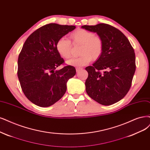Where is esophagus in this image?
<instances>
[{"label":"esophagus","instance_id":"esophagus-1","mask_svg":"<svg viewBox=\"0 0 150 150\" xmlns=\"http://www.w3.org/2000/svg\"><path fill=\"white\" fill-rule=\"evenodd\" d=\"M83 70V69H82V68H81V67H78V68H76V72H79V71H80V70Z\"/></svg>","mask_w":150,"mask_h":150}]
</instances>
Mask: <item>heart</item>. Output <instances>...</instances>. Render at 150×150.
<instances>
[{"instance_id":"b5f03b06","label":"heart","mask_w":150,"mask_h":150,"mask_svg":"<svg viewBox=\"0 0 150 150\" xmlns=\"http://www.w3.org/2000/svg\"><path fill=\"white\" fill-rule=\"evenodd\" d=\"M74 44H80V56L70 59L67 64L72 66L81 67L89 64L92 58L96 60L101 56L103 50V43L101 39L95 36L91 31L83 29L77 30L70 35ZM55 47L61 57L67 59L71 57V44L65 37H61L57 40Z\"/></svg>"}]
</instances>
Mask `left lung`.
<instances>
[{"instance_id": "obj_1", "label": "left lung", "mask_w": 150, "mask_h": 150, "mask_svg": "<svg viewBox=\"0 0 150 150\" xmlns=\"http://www.w3.org/2000/svg\"><path fill=\"white\" fill-rule=\"evenodd\" d=\"M81 28L96 33L103 43L101 56L85 68L88 73L86 91L99 104H113L124 98L130 88L136 69L134 50L127 37L114 26L99 23ZM101 69L106 70L101 74Z\"/></svg>"}]
</instances>
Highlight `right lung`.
<instances>
[{
  "label": "right lung",
  "instance_id": "add662e5",
  "mask_svg": "<svg viewBox=\"0 0 150 150\" xmlns=\"http://www.w3.org/2000/svg\"><path fill=\"white\" fill-rule=\"evenodd\" d=\"M75 26L50 23L33 32L27 38L18 59V77L26 97L40 107H49L58 101L67 90V82L74 76L75 68L64 62L55 44L59 39Z\"/></svg>",
  "mask_w": 150,
  "mask_h": 150
}]
</instances>
